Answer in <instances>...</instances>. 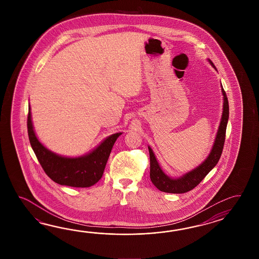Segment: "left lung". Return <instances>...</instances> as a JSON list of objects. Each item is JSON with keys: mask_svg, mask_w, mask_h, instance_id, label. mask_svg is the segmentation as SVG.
Wrapping results in <instances>:
<instances>
[{"mask_svg": "<svg viewBox=\"0 0 259 259\" xmlns=\"http://www.w3.org/2000/svg\"><path fill=\"white\" fill-rule=\"evenodd\" d=\"M208 62L217 70L212 61L208 59ZM221 92L223 95V111L219 130L215 135V142L206 159L198 166L179 178H171L162 170L153 150L148 146L150 154V178L154 186L161 192L169 193H187L189 191L193 190V188L196 187L199 183L204 180V177L206 176L218 164L225 143L226 128L229 120V102L225 91L222 88V85Z\"/></svg>", "mask_w": 259, "mask_h": 259, "instance_id": "8db88e82", "label": "left lung"}]
</instances>
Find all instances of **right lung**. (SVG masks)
I'll use <instances>...</instances> for the list:
<instances>
[{
    "label": "right lung",
    "instance_id": "obj_1",
    "mask_svg": "<svg viewBox=\"0 0 259 259\" xmlns=\"http://www.w3.org/2000/svg\"><path fill=\"white\" fill-rule=\"evenodd\" d=\"M28 132L29 143L45 173L51 180L70 187H91L99 182L105 171L111 150L122 132L105 138L88 154L77 157H67L46 148L34 132L30 106L28 108Z\"/></svg>",
    "mask_w": 259,
    "mask_h": 259
}]
</instances>
